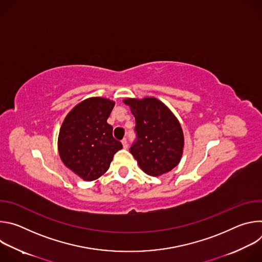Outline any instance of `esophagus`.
I'll use <instances>...</instances> for the list:
<instances>
[{
    "instance_id": "1",
    "label": "esophagus",
    "mask_w": 262,
    "mask_h": 262,
    "mask_svg": "<svg viewBox=\"0 0 262 262\" xmlns=\"http://www.w3.org/2000/svg\"><path fill=\"white\" fill-rule=\"evenodd\" d=\"M122 145H123L124 148H127V147H128V143H127V139H126V138L122 140Z\"/></svg>"
}]
</instances>
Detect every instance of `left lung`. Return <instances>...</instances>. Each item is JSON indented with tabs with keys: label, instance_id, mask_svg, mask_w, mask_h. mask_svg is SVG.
Returning <instances> with one entry per match:
<instances>
[{
	"label": "left lung",
	"instance_id": "obj_1",
	"mask_svg": "<svg viewBox=\"0 0 262 262\" xmlns=\"http://www.w3.org/2000/svg\"><path fill=\"white\" fill-rule=\"evenodd\" d=\"M136 119V140L129 148L140 168L148 175L159 176L178 165L183 148L181 126L172 112L154 97L127 98Z\"/></svg>",
	"mask_w": 262,
	"mask_h": 262
}]
</instances>
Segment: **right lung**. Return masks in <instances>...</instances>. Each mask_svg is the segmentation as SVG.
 Here are the masks:
<instances>
[{"mask_svg": "<svg viewBox=\"0 0 262 262\" xmlns=\"http://www.w3.org/2000/svg\"><path fill=\"white\" fill-rule=\"evenodd\" d=\"M115 103L105 98H88L74 106L59 133V155L64 165L84 180L100 177L114 155L122 148L106 120Z\"/></svg>", "mask_w": 262, "mask_h": 262, "instance_id": "add662e5", "label": "right lung"}]
</instances>
